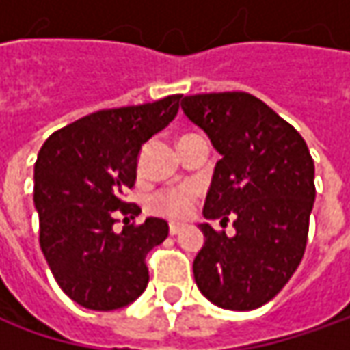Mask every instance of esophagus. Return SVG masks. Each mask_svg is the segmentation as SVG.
I'll list each match as a JSON object with an SVG mask.
<instances>
[{"label": "esophagus", "instance_id": "esophagus-1", "mask_svg": "<svg viewBox=\"0 0 350 350\" xmlns=\"http://www.w3.org/2000/svg\"><path fill=\"white\" fill-rule=\"evenodd\" d=\"M181 230H183L181 224H175V222L169 224V234H171V235H177L179 232H181Z\"/></svg>", "mask_w": 350, "mask_h": 350}]
</instances>
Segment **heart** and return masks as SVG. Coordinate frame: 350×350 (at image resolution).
I'll use <instances>...</instances> for the list:
<instances>
[{
	"instance_id": "b5f03b06",
	"label": "heart",
	"mask_w": 350,
	"mask_h": 350,
	"mask_svg": "<svg viewBox=\"0 0 350 350\" xmlns=\"http://www.w3.org/2000/svg\"><path fill=\"white\" fill-rule=\"evenodd\" d=\"M196 195H198V191L193 185H179V187L161 189L150 198V208L157 214H161V216L181 220V218H187L191 214Z\"/></svg>"
}]
</instances>
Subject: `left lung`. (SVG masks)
Here are the masks:
<instances>
[{
    "label": "left lung",
    "instance_id": "left-lung-1",
    "mask_svg": "<svg viewBox=\"0 0 350 350\" xmlns=\"http://www.w3.org/2000/svg\"><path fill=\"white\" fill-rule=\"evenodd\" d=\"M181 109L222 155L204 218L234 220L235 235L200 224L193 262L198 290L224 310L273 300L302 261L316 200L314 159L298 130L243 91L183 97Z\"/></svg>",
    "mask_w": 350,
    "mask_h": 350
}]
</instances>
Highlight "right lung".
<instances>
[{
  "label": "right lung",
  "mask_w": 350,
  "mask_h": 350,
  "mask_svg": "<svg viewBox=\"0 0 350 350\" xmlns=\"http://www.w3.org/2000/svg\"><path fill=\"white\" fill-rule=\"evenodd\" d=\"M179 99L97 111L56 130L38 152L40 249L60 288L88 310L124 308L148 286L146 255L167 237V222L146 218L120 234L113 226L118 214L138 216L122 195L134 187L142 146L175 118Z\"/></svg>",
  "instance_id": "right-lung-1"
}]
</instances>
